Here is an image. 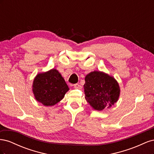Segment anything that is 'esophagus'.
<instances>
[{"label":"esophagus","instance_id":"obj_1","mask_svg":"<svg viewBox=\"0 0 154 154\" xmlns=\"http://www.w3.org/2000/svg\"><path fill=\"white\" fill-rule=\"evenodd\" d=\"M74 87L75 88H78V89H81L82 88V85L80 84H79V83H75V84L73 85Z\"/></svg>","mask_w":154,"mask_h":154}]
</instances>
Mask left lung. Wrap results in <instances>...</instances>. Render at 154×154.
I'll use <instances>...</instances> for the list:
<instances>
[{
    "label": "left lung",
    "mask_w": 154,
    "mask_h": 154,
    "mask_svg": "<svg viewBox=\"0 0 154 154\" xmlns=\"http://www.w3.org/2000/svg\"><path fill=\"white\" fill-rule=\"evenodd\" d=\"M85 81V99L95 110L110 108L118 101L120 89L113 77L100 71H94L87 74Z\"/></svg>",
    "instance_id": "obj_1"
}]
</instances>
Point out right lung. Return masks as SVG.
<instances>
[{
  "instance_id": "obj_1",
  "label": "right lung",
  "mask_w": 154,
  "mask_h": 154,
  "mask_svg": "<svg viewBox=\"0 0 154 154\" xmlns=\"http://www.w3.org/2000/svg\"><path fill=\"white\" fill-rule=\"evenodd\" d=\"M69 87L56 69L38 74L33 82L32 91L35 99L45 106H53L61 101Z\"/></svg>"
}]
</instances>
